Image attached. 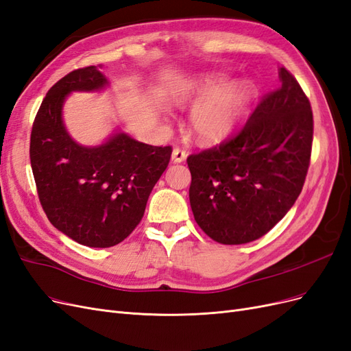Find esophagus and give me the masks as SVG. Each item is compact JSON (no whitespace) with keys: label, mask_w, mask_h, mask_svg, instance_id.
<instances>
[{"label":"esophagus","mask_w":351,"mask_h":351,"mask_svg":"<svg viewBox=\"0 0 351 351\" xmlns=\"http://www.w3.org/2000/svg\"><path fill=\"white\" fill-rule=\"evenodd\" d=\"M186 158H187V152L183 151V149H180V147H176V149L173 151V156H171L173 162H176V164L184 162Z\"/></svg>","instance_id":"34e87169"}]
</instances>
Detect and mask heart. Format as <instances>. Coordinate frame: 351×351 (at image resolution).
Returning a JSON list of instances; mask_svg holds the SVG:
<instances>
[{"mask_svg":"<svg viewBox=\"0 0 351 351\" xmlns=\"http://www.w3.org/2000/svg\"><path fill=\"white\" fill-rule=\"evenodd\" d=\"M252 97V84L241 82L227 86L224 76L206 74L180 84L174 101L180 105L200 101L192 112V127L200 141L217 142L236 129Z\"/></svg>","mask_w":351,"mask_h":351,"instance_id":"obj_1","label":"heart"}]
</instances>
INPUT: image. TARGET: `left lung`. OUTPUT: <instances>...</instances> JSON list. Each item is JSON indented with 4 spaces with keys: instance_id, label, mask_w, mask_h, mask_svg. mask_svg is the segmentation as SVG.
I'll return each instance as SVG.
<instances>
[{
    "instance_id": "8db88e82",
    "label": "left lung",
    "mask_w": 351,
    "mask_h": 351,
    "mask_svg": "<svg viewBox=\"0 0 351 351\" xmlns=\"http://www.w3.org/2000/svg\"><path fill=\"white\" fill-rule=\"evenodd\" d=\"M249 120L219 145L187 156L195 219L221 244L267 234L299 197L311 164L313 114L299 82L280 69Z\"/></svg>"
}]
</instances>
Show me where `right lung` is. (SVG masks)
<instances>
[{
    "label": "right lung",
    "instance_id": "obj_1",
    "mask_svg": "<svg viewBox=\"0 0 351 351\" xmlns=\"http://www.w3.org/2000/svg\"><path fill=\"white\" fill-rule=\"evenodd\" d=\"M107 79L95 67L73 70L42 101L30 133V165L49 222L88 247H111L139 226L171 146L141 143L124 133L97 147L80 146L62 124L73 90H99Z\"/></svg>",
    "mask_w": 351,
    "mask_h": 351
}]
</instances>
